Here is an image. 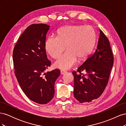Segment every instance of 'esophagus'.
Masks as SVG:
<instances>
[{
    "label": "esophagus",
    "instance_id": "esophagus-1",
    "mask_svg": "<svg viewBox=\"0 0 126 126\" xmlns=\"http://www.w3.org/2000/svg\"><path fill=\"white\" fill-rule=\"evenodd\" d=\"M66 72V71L63 70H62L60 71V73H61V74H62V75H63L64 74H65Z\"/></svg>",
    "mask_w": 126,
    "mask_h": 126
}]
</instances>
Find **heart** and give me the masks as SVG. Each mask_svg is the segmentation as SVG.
Returning <instances> with one entry per match:
<instances>
[{
    "instance_id": "heart-1",
    "label": "heart",
    "mask_w": 126,
    "mask_h": 126,
    "mask_svg": "<svg viewBox=\"0 0 126 126\" xmlns=\"http://www.w3.org/2000/svg\"><path fill=\"white\" fill-rule=\"evenodd\" d=\"M96 40V32L89 25H70L60 29L57 38L49 37L45 41V49L48 54L57 58L64 50L67 51L54 63L60 69L70 68L76 63L77 58L84 59L92 51Z\"/></svg>"
}]
</instances>
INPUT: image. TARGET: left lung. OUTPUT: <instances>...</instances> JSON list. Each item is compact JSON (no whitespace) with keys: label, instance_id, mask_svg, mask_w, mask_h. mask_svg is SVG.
<instances>
[{"label":"left lung","instance_id":"left-lung-1","mask_svg":"<svg viewBox=\"0 0 126 126\" xmlns=\"http://www.w3.org/2000/svg\"><path fill=\"white\" fill-rule=\"evenodd\" d=\"M113 64L108 39L100 30L96 51L77 70L74 77V95L80 103L89 102L99 97L107 85ZM82 71L85 74L82 73Z\"/></svg>","mask_w":126,"mask_h":126}]
</instances>
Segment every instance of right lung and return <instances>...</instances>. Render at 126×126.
Returning <instances> with one entry per match:
<instances>
[{"instance_id": "right-lung-1", "label": "right lung", "mask_w": 126, "mask_h": 126, "mask_svg": "<svg viewBox=\"0 0 126 126\" xmlns=\"http://www.w3.org/2000/svg\"><path fill=\"white\" fill-rule=\"evenodd\" d=\"M49 28L44 24L28 26L13 51L15 74L22 90L30 100L41 105L54 97L55 82L60 75L58 69L45 72L51 64L45 46Z\"/></svg>"}]
</instances>
